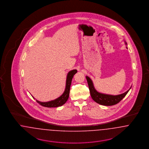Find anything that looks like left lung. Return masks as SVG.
Segmentation results:
<instances>
[{
	"label": "left lung",
	"mask_w": 149,
	"mask_h": 149,
	"mask_svg": "<svg viewBox=\"0 0 149 149\" xmlns=\"http://www.w3.org/2000/svg\"><path fill=\"white\" fill-rule=\"evenodd\" d=\"M125 45H127V42L125 41ZM127 49V47H126ZM86 79L88 82V84L89 86V91L91 93V95L92 98V99L97 103H98L100 105L106 106H113L114 104H117L119 103L122 99H123L126 95L127 94V93L130 90L131 86L130 88L126 91V92L123 93L122 94H118V95H111V94H107L102 93L98 92L95 88H94V86L93 84V81L91 78L88 76H86Z\"/></svg>",
	"instance_id": "obj_1"
}]
</instances>
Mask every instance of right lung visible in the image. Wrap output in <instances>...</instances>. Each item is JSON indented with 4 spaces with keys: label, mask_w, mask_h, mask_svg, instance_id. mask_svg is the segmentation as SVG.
<instances>
[{
    "label": "right lung",
    "mask_w": 149,
    "mask_h": 149,
    "mask_svg": "<svg viewBox=\"0 0 149 149\" xmlns=\"http://www.w3.org/2000/svg\"><path fill=\"white\" fill-rule=\"evenodd\" d=\"M77 72V70L74 69L71 71H69L66 76V86L65 89L63 94L58 97L56 99L54 100H52L49 102H40L39 100H36L37 102L40 105L45 107L51 108V107H58L62 106L66 102L68 99L69 97V93H70V85L71 84V81L74 75ZM32 97L35 99L33 96Z\"/></svg>",
    "instance_id": "right-lung-1"
}]
</instances>
